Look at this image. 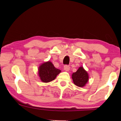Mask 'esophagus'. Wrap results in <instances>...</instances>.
<instances>
[{"label":"esophagus","mask_w":121,"mask_h":121,"mask_svg":"<svg viewBox=\"0 0 121 121\" xmlns=\"http://www.w3.org/2000/svg\"><path fill=\"white\" fill-rule=\"evenodd\" d=\"M70 66H69V65H65L64 66V70L65 71H68L70 70Z\"/></svg>","instance_id":"34e87169"}]
</instances>
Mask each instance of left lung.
Listing matches in <instances>:
<instances>
[{
	"label": "left lung",
	"mask_w": 121,
	"mask_h": 121,
	"mask_svg": "<svg viewBox=\"0 0 121 121\" xmlns=\"http://www.w3.org/2000/svg\"><path fill=\"white\" fill-rule=\"evenodd\" d=\"M89 75L83 67H80L76 72L72 74V79L74 84L78 87H83L89 81Z\"/></svg>",
	"instance_id": "obj_1"
}]
</instances>
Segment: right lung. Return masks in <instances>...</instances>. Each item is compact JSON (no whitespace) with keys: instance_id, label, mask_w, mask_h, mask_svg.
<instances>
[{"instance_id":"1","label":"right lung","mask_w":121,"mask_h":121,"mask_svg":"<svg viewBox=\"0 0 121 121\" xmlns=\"http://www.w3.org/2000/svg\"><path fill=\"white\" fill-rule=\"evenodd\" d=\"M60 72V69H56L51 61L43 63L38 68L39 76L40 80L44 83L53 81Z\"/></svg>"}]
</instances>
